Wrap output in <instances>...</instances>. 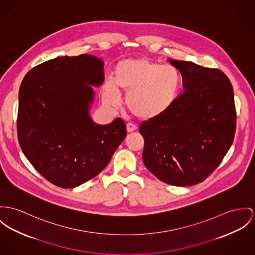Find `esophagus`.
Wrapping results in <instances>:
<instances>
[{"instance_id":"obj_1","label":"esophagus","mask_w":255,"mask_h":255,"mask_svg":"<svg viewBox=\"0 0 255 255\" xmlns=\"http://www.w3.org/2000/svg\"><path fill=\"white\" fill-rule=\"evenodd\" d=\"M137 129V125H135V124H133V123H128V124H127V131H128L129 133L134 132V131H136Z\"/></svg>"}]
</instances>
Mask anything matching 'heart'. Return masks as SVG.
I'll use <instances>...</instances> for the list:
<instances>
[{
    "instance_id": "1",
    "label": "heart",
    "mask_w": 255,
    "mask_h": 255,
    "mask_svg": "<svg viewBox=\"0 0 255 255\" xmlns=\"http://www.w3.org/2000/svg\"><path fill=\"white\" fill-rule=\"evenodd\" d=\"M182 78L176 67L146 58L120 61L115 72V84L106 81L103 100L107 105L118 106V91L127 94L129 112L142 120L165 115L175 104Z\"/></svg>"
}]
</instances>
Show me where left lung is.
Wrapping results in <instances>:
<instances>
[{
	"label": "left lung",
	"mask_w": 255,
	"mask_h": 255,
	"mask_svg": "<svg viewBox=\"0 0 255 255\" xmlns=\"http://www.w3.org/2000/svg\"><path fill=\"white\" fill-rule=\"evenodd\" d=\"M185 89L162 117L144 121L142 161L157 178L176 186L204 181L221 163L234 140L233 87L218 69L170 59Z\"/></svg>",
	"instance_id": "1"
}]
</instances>
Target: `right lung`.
I'll list each match as a JSON object with an SVG mask.
<instances>
[{
    "label": "right lung",
    "mask_w": 255,
    "mask_h": 255,
    "mask_svg": "<svg viewBox=\"0 0 255 255\" xmlns=\"http://www.w3.org/2000/svg\"><path fill=\"white\" fill-rule=\"evenodd\" d=\"M103 66L88 54L57 57L34 67L20 85V147L39 174L59 187H77L97 176L126 137L121 118L97 125L89 117L91 85L103 83Z\"/></svg>",
    "instance_id": "obj_1"
}]
</instances>
